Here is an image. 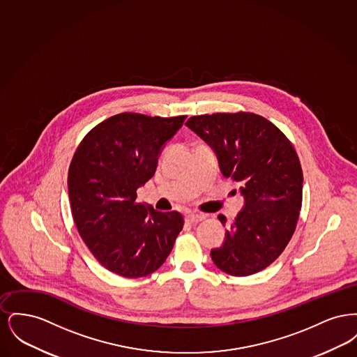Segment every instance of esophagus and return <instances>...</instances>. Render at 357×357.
<instances>
[{"label": "esophagus", "instance_id": "obj_1", "mask_svg": "<svg viewBox=\"0 0 357 357\" xmlns=\"http://www.w3.org/2000/svg\"><path fill=\"white\" fill-rule=\"evenodd\" d=\"M204 214H194V213H191V214H187L186 215L187 223H198V222L204 221Z\"/></svg>", "mask_w": 357, "mask_h": 357}]
</instances>
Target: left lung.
I'll use <instances>...</instances> for the list:
<instances>
[{
	"mask_svg": "<svg viewBox=\"0 0 357 357\" xmlns=\"http://www.w3.org/2000/svg\"><path fill=\"white\" fill-rule=\"evenodd\" d=\"M187 127L215 153L226 178L239 183L243 207L211 259L222 272L243 277L268 268L296 230L303 204V170L288 137L250 114L192 116ZM226 225V217H218Z\"/></svg>",
	"mask_w": 357,
	"mask_h": 357,
	"instance_id": "left-lung-1",
	"label": "left lung"
}]
</instances>
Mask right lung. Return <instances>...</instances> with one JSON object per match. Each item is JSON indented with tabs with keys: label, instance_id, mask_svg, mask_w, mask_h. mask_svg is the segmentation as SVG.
<instances>
[{
	"label": "right lung",
	"instance_id": "1",
	"mask_svg": "<svg viewBox=\"0 0 357 357\" xmlns=\"http://www.w3.org/2000/svg\"><path fill=\"white\" fill-rule=\"evenodd\" d=\"M185 120L119 114L92 128L73 155L68 172L73 221L109 272L149 275L172 250L182 214L136 204V190L153 178L165 144Z\"/></svg>",
	"mask_w": 357,
	"mask_h": 357
}]
</instances>
